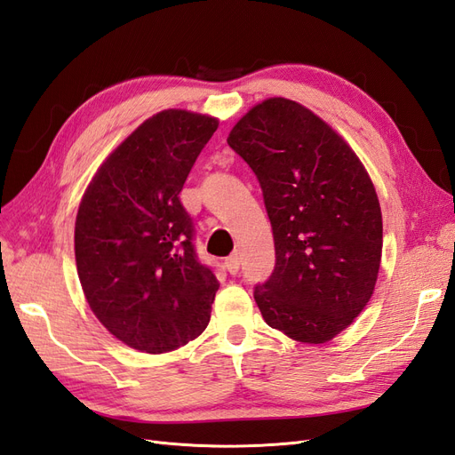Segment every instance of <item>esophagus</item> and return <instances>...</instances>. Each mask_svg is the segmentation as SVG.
<instances>
[{"label": "esophagus", "mask_w": 455, "mask_h": 455, "mask_svg": "<svg viewBox=\"0 0 455 455\" xmlns=\"http://www.w3.org/2000/svg\"><path fill=\"white\" fill-rule=\"evenodd\" d=\"M226 269L231 273V275H235L237 271H239V266H241V259H239V256L237 254H231V256H228L226 258Z\"/></svg>", "instance_id": "esophagus-1"}]
</instances>
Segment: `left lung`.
<instances>
[{"label": "left lung", "instance_id": "8db88e82", "mask_svg": "<svg viewBox=\"0 0 455 455\" xmlns=\"http://www.w3.org/2000/svg\"><path fill=\"white\" fill-rule=\"evenodd\" d=\"M228 144L256 174L273 228L275 269L254 286L264 321L304 343L347 328L374 292L381 209L347 142L311 109L267 99Z\"/></svg>", "mask_w": 455, "mask_h": 455}]
</instances>
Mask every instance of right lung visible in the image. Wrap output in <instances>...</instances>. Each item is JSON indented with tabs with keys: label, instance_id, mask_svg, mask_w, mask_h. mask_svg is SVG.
Here are the masks:
<instances>
[{
	"label": "right lung",
	"instance_id": "obj_1",
	"mask_svg": "<svg viewBox=\"0 0 455 455\" xmlns=\"http://www.w3.org/2000/svg\"><path fill=\"white\" fill-rule=\"evenodd\" d=\"M218 119L163 109L102 163L76 218L89 307L129 347L167 353L211 321L218 279L197 258L180 191Z\"/></svg>",
	"mask_w": 455,
	"mask_h": 455
}]
</instances>
